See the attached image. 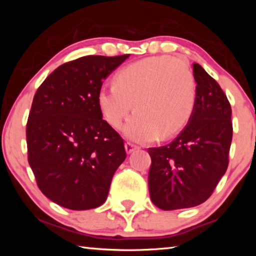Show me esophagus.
Instances as JSON below:
<instances>
[{
    "label": "esophagus",
    "instance_id": "obj_1",
    "mask_svg": "<svg viewBox=\"0 0 256 256\" xmlns=\"http://www.w3.org/2000/svg\"><path fill=\"white\" fill-rule=\"evenodd\" d=\"M138 148V146L131 144V142H126V144H125V150H126V152H128V154H131V152H133V151H134V150H136Z\"/></svg>",
    "mask_w": 256,
    "mask_h": 256
}]
</instances>
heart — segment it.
<instances>
[{
    "label": "heart",
    "instance_id": "heart-1",
    "mask_svg": "<svg viewBox=\"0 0 256 256\" xmlns=\"http://www.w3.org/2000/svg\"><path fill=\"white\" fill-rule=\"evenodd\" d=\"M196 84L184 60L170 55L152 56L124 66L115 84H104L98 104L112 128L125 125V134L138 142L170 138L183 128L192 115Z\"/></svg>",
    "mask_w": 256,
    "mask_h": 256
}]
</instances>
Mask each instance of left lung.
Segmentation results:
<instances>
[{
	"mask_svg": "<svg viewBox=\"0 0 256 256\" xmlns=\"http://www.w3.org/2000/svg\"><path fill=\"white\" fill-rule=\"evenodd\" d=\"M196 98L188 124L170 144L149 148L151 201L162 210L201 204L214 193L229 162L232 107L214 78L193 63Z\"/></svg>",
	"mask_w": 256,
	"mask_h": 256,
	"instance_id": "left-lung-1",
	"label": "left lung"
}]
</instances>
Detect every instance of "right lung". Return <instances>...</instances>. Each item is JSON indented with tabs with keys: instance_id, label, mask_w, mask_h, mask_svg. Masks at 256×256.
Returning <instances> with one entry per match:
<instances>
[{
	"instance_id": "add662e5",
	"label": "right lung",
	"mask_w": 256,
	"mask_h": 256,
	"mask_svg": "<svg viewBox=\"0 0 256 256\" xmlns=\"http://www.w3.org/2000/svg\"><path fill=\"white\" fill-rule=\"evenodd\" d=\"M128 56L88 55L64 63L34 94L26 128L28 162L38 188L56 204L89 210L106 201L126 152L123 138L102 120L98 94Z\"/></svg>"
}]
</instances>
